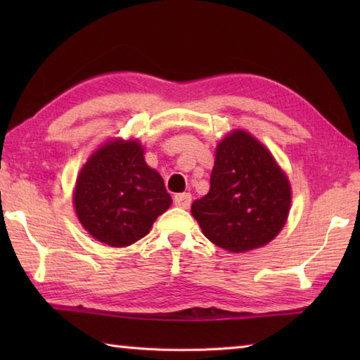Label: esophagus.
<instances>
[{"mask_svg":"<svg viewBox=\"0 0 360 360\" xmlns=\"http://www.w3.org/2000/svg\"><path fill=\"white\" fill-rule=\"evenodd\" d=\"M173 202L176 206H179V208H184L187 210L188 206H191L192 203V195L188 192H184V193H176L173 197Z\"/></svg>","mask_w":360,"mask_h":360,"instance_id":"esophagus-1","label":"esophagus"}]
</instances>
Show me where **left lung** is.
<instances>
[{
    "mask_svg": "<svg viewBox=\"0 0 360 360\" xmlns=\"http://www.w3.org/2000/svg\"><path fill=\"white\" fill-rule=\"evenodd\" d=\"M289 208L290 186L275 158L236 130L219 143L210 192L192 203V216L214 245L245 252L275 238Z\"/></svg>",
    "mask_w": 360,
    "mask_h": 360,
    "instance_id": "8db88e82",
    "label": "left lung"
}]
</instances>
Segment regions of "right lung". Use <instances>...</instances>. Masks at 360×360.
I'll return each mask as SVG.
<instances>
[{
    "label": "right lung",
    "instance_id": "obj_1",
    "mask_svg": "<svg viewBox=\"0 0 360 360\" xmlns=\"http://www.w3.org/2000/svg\"><path fill=\"white\" fill-rule=\"evenodd\" d=\"M169 205L162 176L148 167L136 141L101 146L76 181L79 221L94 238L114 248L141 240Z\"/></svg>",
    "mask_w": 360,
    "mask_h": 360
}]
</instances>
